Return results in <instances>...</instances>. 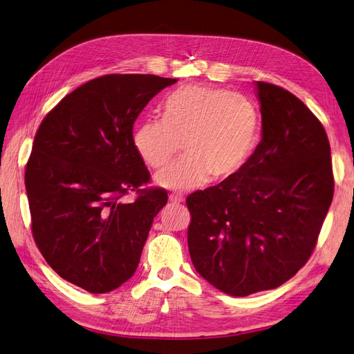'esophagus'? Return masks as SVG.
I'll return each mask as SVG.
<instances>
[{"instance_id": "esophagus-1", "label": "esophagus", "mask_w": 354, "mask_h": 354, "mask_svg": "<svg viewBox=\"0 0 354 354\" xmlns=\"http://www.w3.org/2000/svg\"><path fill=\"white\" fill-rule=\"evenodd\" d=\"M183 197L181 196H177V194H171L170 196V201L171 203H174V205H180V203H183Z\"/></svg>"}]
</instances>
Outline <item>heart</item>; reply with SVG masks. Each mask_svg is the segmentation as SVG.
I'll return each instance as SVG.
<instances>
[{"label": "heart", "instance_id": "heart-1", "mask_svg": "<svg viewBox=\"0 0 354 354\" xmlns=\"http://www.w3.org/2000/svg\"><path fill=\"white\" fill-rule=\"evenodd\" d=\"M162 120L133 129L132 142L149 168L170 162L184 144L186 158L156 176L158 186L186 192L242 173L259 141V113L249 99L226 89L190 85L165 99Z\"/></svg>", "mask_w": 354, "mask_h": 354}]
</instances>
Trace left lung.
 Returning <instances> with one entry per match:
<instances>
[{
    "instance_id": "obj_1",
    "label": "left lung",
    "mask_w": 354,
    "mask_h": 354,
    "mask_svg": "<svg viewBox=\"0 0 354 354\" xmlns=\"http://www.w3.org/2000/svg\"><path fill=\"white\" fill-rule=\"evenodd\" d=\"M262 140L242 173L192 193L187 242L196 271L233 297L274 290L310 259L330 209V142L291 92L257 82Z\"/></svg>"
}]
</instances>
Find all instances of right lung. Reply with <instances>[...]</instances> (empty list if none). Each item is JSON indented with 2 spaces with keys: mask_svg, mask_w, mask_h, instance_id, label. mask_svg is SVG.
<instances>
[{
  "mask_svg": "<svg viewBox=\"0 0 354 354\" xmlns=\"http://www.w3.org/2000/svg\"><path fill=\"white\" fill-rule=\"evenodd\" d=\"M177 79L106 75L64 96L40 124L26 167L31 230L46 262L91 294L127 282L140 263L164 189L132 142L147 104ZM139 197L127 204L123 196Z\"/></svg>",
  "mask_w": 354,
  "mask_h": 354,
  "instance_id": "add662e5",
  "label": "right lung"
}]
</instances>
